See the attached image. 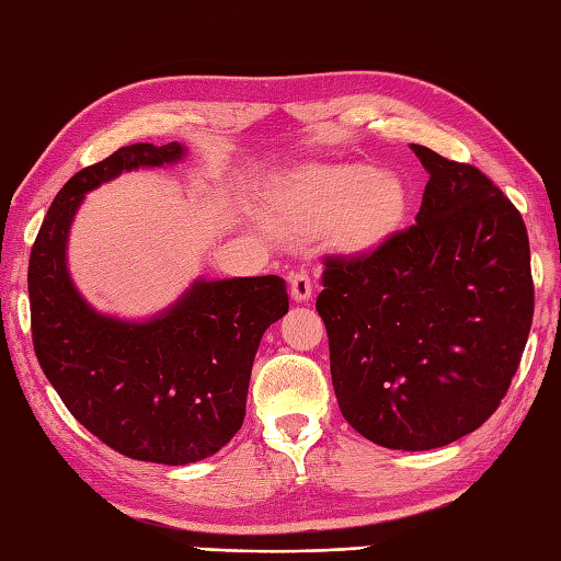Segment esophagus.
<instances>
[{
	"label": "esophagus",
	"instance_id": "34e87169",
	"mask_svg": "<svg viewBox=\"0 0 561 561\" xmlns=\"http://www.w3.org/2000/svg\"><path fill=\"white\" fill-rule=\"evenodd\" d=\"M288 283H290V298L295 302H305L310 300L312 295V280H310V273L308 271H293L288 276Z\"/></svg>",
	"mask_w": 561,
	"mask_h": 561
}]
</instances>
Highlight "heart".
Instances as JSON below:
<instances>
[{
  "label": "heart",
  "mask_w": 561,
  "mask_h": 561,
  "mask_svg": "<svg viewBox=\"0 0 561 561\" xmlns=\"http://www.w3.org/2000/svg\"><path fill=\"white\" fill-rule=\"evenodd\" d=\"M293 207L308 219L340 217L348 247H368L396 225L403 209V187L393 175L364 163L314 168L293 193Z\"/></svg>",
  "instance_id": "b5f03b06"
}]
</instances>
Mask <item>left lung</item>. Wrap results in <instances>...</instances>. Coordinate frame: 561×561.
I'll return each instance as SVG.
<instances>
[{"instance_id": "8db88e82", "label": "left lung", "mask_w": 561, "mask_h": 561, "mask_svg": "<svg viewBox=\"0 0 561 561\" xmlns=\"http://www.w3.org/2000/svg\"><path fill=\"white\" fill-rule=\"evenodd\" d=\"M430 173L415 225L356 256H327L317 312L336 403L388 449L451 445L489 420L530 334V241L477 165L410 146Z\"/></svg>"}]
</instances>
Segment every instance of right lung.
I'll return each mask as SVG.
<instances>
[{"instance_id": "1", "label": "right lung", "mask_w": 561, "mask_h": 561, "mask_svg": "<svg viewBox=\"0 0 561 561\" xmlns=\"http://www.w3.org/2000/svg\"><path fill=\"white\" fill-rule=\"evenodd\" d=\"M183 156L178 141L131 144L82 168L53 199L28 259L31 336L50 386L104 445L171 467L213 457L239 432L261 336L288 312L285 280L199 278L158 317L126 322L82 300L66 249L84 193Z\"/></svg>"}]
</instances>
